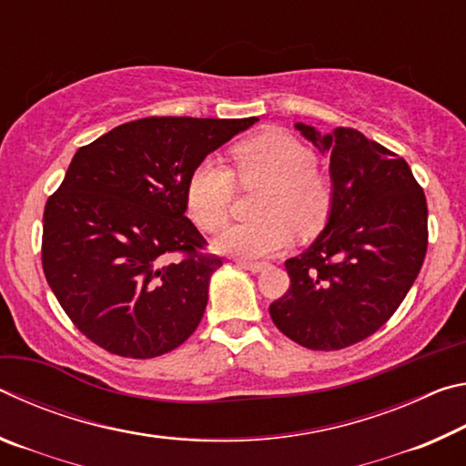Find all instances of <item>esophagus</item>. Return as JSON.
<instances>
[{"label": "esophagus", "instance_id": "34e87169", "mask_svg": "<svg viewBox=\"0 0 466 466\" xmlns=\"http://www.w3.org/2000/svg\"><path fill=\"white\" fill-rule=\"evenodd\" d=\"M236 265L242 267V269H247V271H252V273L263 271L265 267H267V263H261V261H247V258H236Z\"/></svg>", "mask_w": 466, "mask_h": 466}]
</instances>
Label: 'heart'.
Here are the masks:
<instances>
[{"instance_id":"b5f03b06","label":"heart","mask_w":466,"mask_h":466,"mask_svg":"<svg viewBox=\"0 0 466 466\" xmlns=\"http://www.w3.org/2000/svg\"><path fill=\"white\" fill-rule=\"evenodd\" d=\"M232 168L214 157L197 164L187 183V209L205 232L226 224L236 183L263 185L255 203L261 218L232 224L218 236L216 248L228 255L258 258L286 248L294 230L312 236L325 226L333 205V187L320 172L317 156L298 137L263 131L230 147Z\"/></svg>"}]
</instances>
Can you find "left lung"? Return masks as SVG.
<instances>
[{
	"label": "left lung",
	"instance_id": "left-lung-1",
	"mask_svg": "<svg viewBox=\"0 0 466 466\" xmlns=\"http://www.w3.org/2000/svg\"><path fill=\"white\" fill-rule=\"evenodd\" d=\"M296 129L330 154L325 230L286 261L289 288L269 306L283 335L337 351L374 335L403 302L428 250V203L409 164L351 127Z\"/></svg>",
	"mask_w": 466,
	"mask_h": 466
}]
</instances>
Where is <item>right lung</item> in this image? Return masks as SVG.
Listing matches in <instances>:
<instances>
[{"label": "right lung", "mask_w": 466, "mask_h": 466, "mask_svg": "<svg viewBox=\"0 0 466 466\" xmlns=\"http://www.w3.org/2000/svg\"><path fill=\"white\" fill-rule=\"evenodd\" d=\"M257 121L147 116L77 149L46 199L41 257L61 309L92 343L147 360L199 327L222 258L203 252L208 242L185 216L187 183Z\"/></svg>", "instance_id": "obj_1"}]
</instances>
